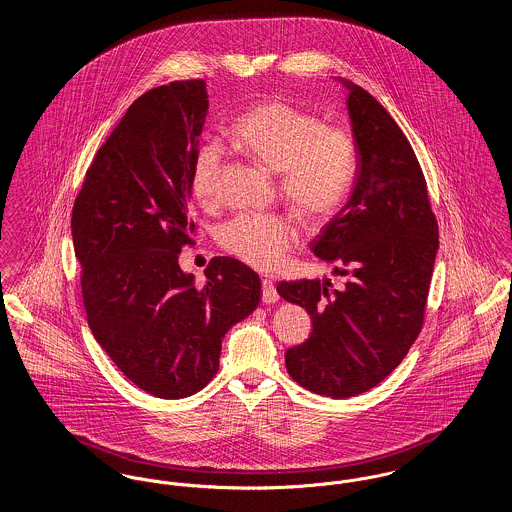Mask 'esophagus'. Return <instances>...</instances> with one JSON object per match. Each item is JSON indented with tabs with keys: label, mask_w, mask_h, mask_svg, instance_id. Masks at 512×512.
<instances>
[{
	"label": "esophagus",
	"mask_w": 512,
	"mask_h": 512,
	"mask_svg": "<svg viewBox=\"0 0 512 512\" xmlns=\"http://www.w3.org/2000/svg\"><path fill=\"white\" fill-rule=\"evenodd\" d=\"M280 297H278V292H276V286L272 284V280H263V303H276Z\"/></svg>",
	"instance_id": "esophagus-1"
}]
</instances>
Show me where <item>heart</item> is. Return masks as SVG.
<instances>
[{
	"label": "heart",
	"instance_id": "obj_1",
	"mask_svg": "<svg viewBox=\"0 0 512 512\" xmlns=\"http://www.w3.org/2000/svg\"><path fill=\"white\" fill-rule=\"evenodd\" d=\"M228 138L255 163L278 172V186L293 213L318 224L330 219L351 190L355 147L334 126H320L311 113L284 98H268L238 115ZM220 151L199 147L190 172V190L203 207L213 203ZM295 240L292 222L278 215H240L220 228L222 247L259 270H274Z\"/></svg>",
	"mask_w": 512,
	"mask_h": 512
}]
</instances>
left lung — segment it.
<instances>
[{
    "instance_id": "left-lung-1",
    "label": "left lung",
    "mask_w": 512,
    "mask_h": 512,
    "mask_svg": "<svg viewBox=\"0 0 512 512\" xmlns=\"http://www.w3.org/2000/svg\"><path fill=\"white\" fill-rule=\"evenodd\" d=\"M340 80L355 142L345 205L311 242L343 286L280 282L276 292L313 320L311 338L288 349L293 380L345 399L380 384L409 353L424 320L438 253V222L413 147L390 113L361 86Z\"/></svg>"
}]
</instances>
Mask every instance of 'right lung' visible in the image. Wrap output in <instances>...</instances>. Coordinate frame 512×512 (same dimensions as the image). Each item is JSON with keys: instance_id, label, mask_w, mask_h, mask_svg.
Segmentation results:
<instances>
[{"instance_id": "obj_1", "label": "right lung", "mask_w": 512, "mask_h": 512, "mask_svg": "<svg viewBox=\"0 0 512 512\" xmlns=\"http://www.w3.org/2000/svg\"><path fill=\"white\" fill-rule=\"evenodd\" d=\"M209 111L203 80L136 99L99 147L76 197L74 255L90 330L122 374L161 399L203 390L226 332L261 301V278L215 257L205 282L178 265L195 224L190 172Z\"/></svg>"}]
</instances>
